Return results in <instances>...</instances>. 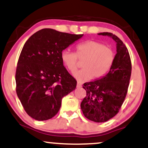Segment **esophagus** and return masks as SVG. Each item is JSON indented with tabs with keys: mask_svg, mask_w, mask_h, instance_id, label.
<instances>
[{
	"mask_svg": "<svg viewBox=\"0 0 148 148\" xmlns=\"http://www.w3.org/2000/svg\"><path fill=\"white\" fill-rule=\"evenodd\" d=\"M81 87H82V84L80 83V82H77V88H81Z\"/></svg>",
	"mask_w": 148,
	"mask_h": 148,
	"instance_id": "obj_1",
	"label": "esophagus"
}]
</instances>
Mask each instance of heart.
<instances>
[{
  "label": "heart",
  "mask_w": 148,
  "mask_h": 148,
  "mask_svg": "<svg viewBox=\"0 0 148 148\" xmlns=\"http://www.w3.org/2000/svg\"><path fill=\"white\" fill-rule=\"evenodd\" d=\"M61 60L71 73L76 71L79 62L83 61V69L75 73L79 82L90 79H101L110 71L115 60V53L110 47L95 40H87L77 45L75 53L67 49L61 53Z\"/></svg>",
  "instance_id": "heart-1"
}]
</instances>
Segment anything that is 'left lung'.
I'll return each instance as SVG.
<instances>
[{
	"mask_svg": "<svg viewBox=\"0 0 148 148\" xmlns=\"http://www.w3.org/2000/svg\"><path fill=\"white\" fill-rule=\"evenodd\" d=\"M108 36L116 42L117 53L113 65L105 76L99 80L83 84L87 95L81 104L85 116L95 122H104L119 113L128 92L132 72V63L128 49L116 36Z\"/></svg>",
	"mask_w": 148,
	"mask_h": 148,
	"instance_id": "left-lung-1",
	"label": "left lung"
}]
</instances>
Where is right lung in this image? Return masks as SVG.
Here are the masks:
<instances>
[{
  "instance_id": "1",
  "label": "right lung",
  "mask_w": 148,
  "mask_h": 148,
  "mask_svg": "<svg viewBox=\"0 0 148 148\" xmlns=\"http://www.w3.org/2000/svg\"><path fill=\"white\" fill-rule=\"evenodd\" d=\"M83 36L44 28L25 43L17 63L16 90L24 110L34 119L53 118L62 98L75 89L77 81L63 66L61 53Z\"/></svg>"
}]
</instances>
